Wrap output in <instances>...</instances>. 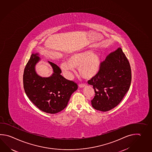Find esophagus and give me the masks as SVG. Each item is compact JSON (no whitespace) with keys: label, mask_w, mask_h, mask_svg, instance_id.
Listing matches in <instances>:
<instances>
[{"label":"esophagus","mask_w":152,"mask_h":152,"mask_svg":"<svg viewBox=\"0 0 152 152\" xmlns=\"http://www.w3.org/2000/svg\"><path fill=\"white\" fill-rule=\"evenodd\" d=\"M86 86V83L80 84H79V87L80 88H83V87H85Z\"/></svg>","instance_id":"34e87169"}]
</instances>
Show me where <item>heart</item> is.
<instances>
[{
  "mask_svg": "<svg viewBox=\"0 0 152 152\" xmlns=\"http://www.w3.org/2000/svg\"><path fill=\"white\" fill-rule=\"evenodd\" d=\"M101 62L99 54L87 51L71 55L68 58V62H63L61 64V68L65 73L73 71L74 68H78L82 77L90 78L98 73Z\"/></svg>",
  "mask_w": 152,
  "mask_h": 152,
  "instance_id": "1",
  "label": "heart"
}]
</instances>
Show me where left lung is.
<instances>
[{"mask_svg":"<svg viewBox=\"0 0 152 152\" xmlns=\"http://www.w3.org/2000/svg\"><path fill=\"white\" fill-rule=\"evenodd\" d=\"M130 64L121 48L110 53L101 62L98 73L88 81L95 96L91 102L94 108L107 112L121 102L130 87Z\"/></svg>","mask_w":152,"mask_h":152,"instance_id":"1","label":"left lung"}]
</instances>
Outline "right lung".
Instances as JSON below:
<instances>
[{"mask_svg": "<svg viewBox=\"0 0 152 152\" xmlns=\"http://www.w3.org/2000/svg\"><path fill=\"white\" fill-rule=\"evenodd\" d=\"M37 53L31 55L25 66L23 85L28 99L42 111L56 114L65 108L71 94L77 89V84L62 76L61 69L56 64L49 62L53 74L49 77H42L34 70L39 60Z\"/></svg>", "mask_w": 152, "mask_h": 152, "instance_id": "add662e5", "label": "right lung"}]
</instances>
